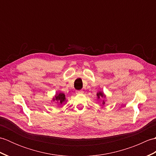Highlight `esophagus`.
Masks as SVG:
<instances>
[{
  "label": "esophagus",
  "instance_id": "esophagus-1",
  "mask_svg": "<svg viewBox=\"0 0 156 156\" xmlns=\"http://www.w3.org/2000/svg\"><path fill=\"white\" fill-rule=\"evenodd\" d=\"M76 93L77 94H82L84 93V91L83 90H76Z\"/></svg>",
  "mask_w": 156,
  "mask_h": 156
}]
</instances>
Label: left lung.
Instances as JSON below:
<instances>
[{
	"mask_svg": "<svg viewBox=\"0 0 156 156\" xmlns=\"http://www.w3.org/2000/svg\"><path fill=\"white\" fill-rule=\"evenodd\" d=\"M97 99H99L101 98H105L106 97V95L105 94V93L103 92L102 91H99L97 93ZM105 102L103 101H102V105H105Z\"/></svg>",
	"mask_w": 156,
	"mask_h": 156,
	"instance_id": "obj_1",
	"label": "left lung"
}]
</instances>
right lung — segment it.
Masks as SVG:
<instances>
[{
	"label": "right lung",
	"mask_w": 156,
	"mask_h": 156,
	"mask_svg": "<svg viewBox=\"0 0 156 156\" xmlns=\"http://www.w3.org/2000/svg\"><path fill=\"white\" fill-rule=\"evenodd\" d=\"M67 98H66L65 94L63 92H57L54 97L52 98L51 102H55V103H58V105H60L64 103H66L67 102Z\"/></svg>",
	"instance_id": "obj_1"
}]
</instances>
